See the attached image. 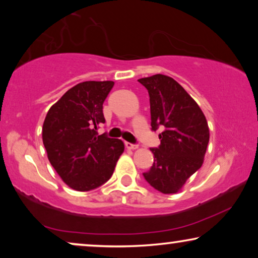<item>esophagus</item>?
<instances>
[{"mask_svg": "<svg viewBox=\"0 0 258 258\" xmlns=\"http://www.w3.org/2000/svg\"><path fill=\"white\" fill-rule=\"evenodd\" d=\"M124 144H125V147L128 148V149H130V150H135V149H137L136 144H133V143H129V142H125Z\"/></svg>", "mask_w": 258, "mask_h": 258, "instance_id": "esophagus-1", "label": "esophagus"}]
</instances>
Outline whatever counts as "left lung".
Returning <instances> with one entry per match:
<instances>
[{
  "instance_id": "left-lung-1",
  "label": "left lung",
  "mask_w": 258,
  "mask_h": 258,
  "mask_svg": "<svg viewBox=\"0 0 258 258\" xmlns=\"http://www.w3.org/2000/svg\"><path fill=\"white\" fill-rule=\"evenodd\" d=\"M150 97L151 128L161 144L151 148L154 163L143 172L149 184L162 194H176L186 179L202 167L208 143L209 126L206 116L194 98L171 77L157 74L140 79Z\"/></svg>"
}]
</instances>
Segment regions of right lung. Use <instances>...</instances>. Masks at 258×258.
Segmentation results:
<instances>
[{
  "label": "right lung",
  "mask_w": 258,
  "mask_h": 258,
  "mask_svg": "<svg viewBox=\"0 0 258 258\" xmlns=\"http://www.w3.org/2000/svg\"><path fill=\"white\" fill-rule=\"evenodd\" d=\"M112 87V81L76 84L45 116L42 140L48 160L63 182L77 191L104 184L124 151L121 140L97 133L105 122L103 102Z\"/></svg>",
  "instance_id": "obj_1"
}]
</instances>
